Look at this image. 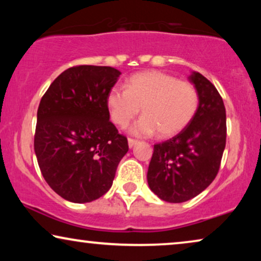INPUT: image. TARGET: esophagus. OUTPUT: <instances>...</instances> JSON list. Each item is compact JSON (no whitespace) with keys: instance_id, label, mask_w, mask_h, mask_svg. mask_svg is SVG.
I'll use <instances>...</instances> for the list:
<instances>
[{"instance_id":"34e87169","label":"esophagus","mask_w":261,"mask_h":261,"mask_svg":"<svg viewBox=\"0 0 261 261\" xmlns=\"http://www.w3.org/2000/svg\"><path fill=\"white\" fill-rule=\"evenodd\" d=\"M137 144H138V140H134V139H128V146H129V148H133Z\"/></svg>"}]
</instances>
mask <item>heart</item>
Segmentation results:
<instances>
[{"mask_svg": "<svg viewBox=\"0 0 261 261\" xmlns=\"http://www.w3.org/2000/svg\"><path fill=\"white\" fill-rule=\"evenodd\" d=\"M110 119L124 128L140 113L130 128L138 137L170 138L183 130L194 119L198 108V94L189 82L178 81L162 71H145L133 74L126 89L114 87L107 95Z\"/></svg>", "mask_w": 261, "mask_h": 261, "instance_id": "heart-1", "label": "heart"}]
</instances>
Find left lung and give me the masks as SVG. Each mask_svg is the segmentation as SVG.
I'll return each instance as SVG.
<instances>
[{"mask_svg": "<svg viewBox=\"0 0 261 261\" xmlns=\"http://www.w3.org/2000/svg\"><path fill=\"white\" fill-rule=\"evenodd\" d=\"M189 81L198 94L191 122L170 140L154 145L147 183L160 199L181 203L196 197L219 172L226 147V109L216 88L199 72Z\"/></svg>", "mask_w": 261, "mask_h": 261, "instance_id": "8db88e82", "label": "left lung"}]
</instances>
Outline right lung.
Wrapping results in <instances>:
<instances>
[{"label": "right lung", "instance_id": "add662e5", "mask_svg": "<svg viewBox=\"0 0 261 261\" xmlns=\"http://www.w3.org/2000/svg\"><path fill=\"white\" fill-rule=\"evenodd\" d=\"M121 72L81 65L59 74L42 96L34 151L45 180L73 203L97 199L112 188L127 138L109 121L107 95Z\"/></svg>", "mask_w": 261, "mask_h": 261}]
</instances>
